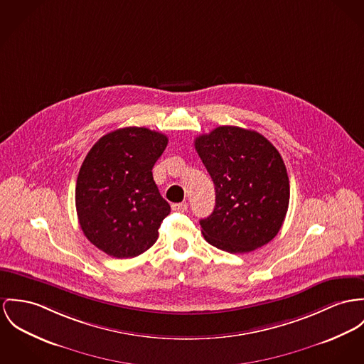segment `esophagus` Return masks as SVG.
Returning <instances> with one entry per match:
<instances>
[{"label": "esophagus", "instance_id": "obj_1", "mask_svg": "<svg viewBox=\"0 0 364 364\" xmlns=\"http://www.w3.org/2000/svg\"><path fill=\"white\" fill-rule=\"evenodd\" d=\"M187 208H188L187 202H180V203H173V205H171V209H173L174 212H186Z\"/></svg>", "mask_w": 364, "mask_h": 364}]
</instances>
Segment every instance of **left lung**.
<instances>
[{"label": "left lung", "instance_id": "8db88e82", "mask_svg": "<svg viewBox=\"0 0 364 364\" xmlns=\"http://www.w3.org/2000/svg\"><path fill=\"white\" fill-rule=\"evenodd\" d=\"M194 142L216 193L212 215L199 222L203 238L230 253L270 242L289 203V178L276 146L257 132L237 126L216 127Z\"/></svg>", "mask_w": 364, "mask_h": 364}]
</instances>
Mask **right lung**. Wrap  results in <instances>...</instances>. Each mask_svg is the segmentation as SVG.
<instances>
[{
    "label": "right lung",
    "mask_w": 364,
    "mask_h": 364,
    "mask_svg": "<svg viewBox=\"0 0 364 364\" xmlns=\"http://www.w3.org/2000/svg\"><path fill=\"white\" fill-rule=\"evenodd\" d=\"M168 137L145 127H124L97 141L76 183V210L87 240L107 255L124 259L149 250L170 213L152 168Z\"/></svg>",
    "instance_id": "right-lung-1"
}]
</instances>
